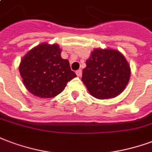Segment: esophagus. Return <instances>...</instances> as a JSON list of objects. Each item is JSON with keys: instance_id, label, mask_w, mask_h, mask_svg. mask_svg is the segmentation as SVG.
Masks as SVG:
<instances>
[{"instance_id": "esophagus-1", "label": "esophagus", "mask_w": 152, "mask_h": 152, "mask_svg": "<svg viewBox=\"0 0 152 152\" xmlns=\"http://www.w3.org/2000/svg\"><path fill=\"white\" fill-rule=\"evenodd\" d=\"M76 75H77V76H80L82 75V71L80 69V70H77L76 72Z\"/></svg>"}]
</instances>
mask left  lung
I'll return each mask as SVG.
<instances>
[{"mask_svg": "<svg viewBox=\"0 0 152 152\" xmlns=\"http://www.w3.org/2000/svg\"><path fill=\"white\" fill-rule=\"evenodd\" d=\"M130 76V66L119 51L95 49L86 61L81 80L92 96L109 99L124 90Z\"/></svg>", "mask_w": 152, "mask_h": 152, "instance_id": "8db88e82", "label": "left lung"}]
</instances>
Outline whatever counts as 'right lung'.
Wrapping results in <instances>:
<instances>
[{
	"label": "right lung",
	"mask_w": 152,
	"mask_h": 152,
	"mask_svg": "<svg viewBox=\"0 0 152 152\" xmlns=\"http://www.w3.org/2000/svg\"><path fill=\"white\" fill-rule=\"evenodd\" d=\"M57 44L42 43L30 50L22 59L19 72L28 91L34 96L50 98L64 89L68 81L76 77L69 61L60 56Z\"/></svg>",
	"instance_id": "right-lung-1"
}]
</instances>
